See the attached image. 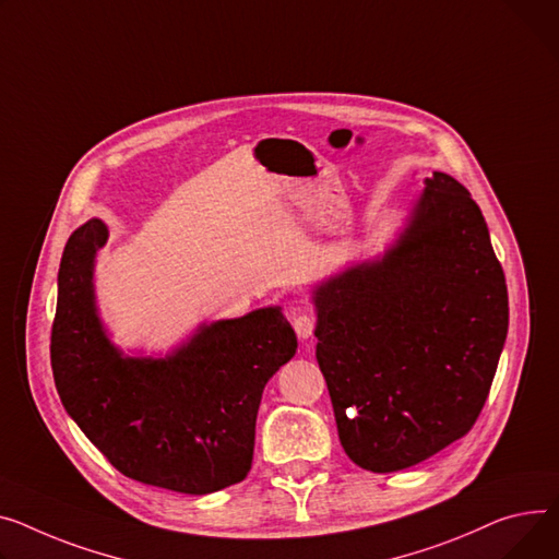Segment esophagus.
I'll use <instances>...</instances> for the list:
<instances>
[{
    "mask_svg": "<svg viewBox=\"0 0 559 559\" xmlns=\"http://www.w3.org/2000/svg\"><path fill=\"white\" fill-rule=\"evenodd\" d=\"M314 325H317V321L310 314H296L294 317V330H296V334H299V340H304V342L312 337Z\"/></svg>",
    "mask_w": 559,
    "mask_h": 559,
    "instance_id": "obj_1",
    "label": "esophagus"
}]
</instances>
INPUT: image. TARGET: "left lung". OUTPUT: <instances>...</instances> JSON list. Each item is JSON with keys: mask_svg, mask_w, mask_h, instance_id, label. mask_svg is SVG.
<instances>
[{"mask_svg": "<svg viewBox=\"0 0 559 559\" xmlns=\"http://www.w3.org/2000/svg\"><path fill=\"white\" fill-rule=\"evenodd\" d=\"M317 361L348 459L386 474L465 436L508 334L506 276L469 191L425 179L384 253L312 289Z\"/></svg>", "mask_w": 559, "mask_h": 559, "instance_id": "left-lung-1", "label": "left lung"}]
</instances>
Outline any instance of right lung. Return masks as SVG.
Masks as SVG:
<instances>
[{
    "label": "right lung",
    "instance_id": "right-lung-1",
    "mask_svg": "<svg viewBox=\"0 0 559 559\" xmlns=\"http://www.w3.org/2000/svg\"><path fill=\"white\" fill-rule=\"evenodd\" d=\"M98 217L73 231L58 272L51 368L64 412L121 474L181 495L240 483L263 389L296 353L278 306L202 323L164 357L126 355L96 306Z\"/></svg>",
    "mask_w": 559,
    "mask_h": 559
}]
</instances>
